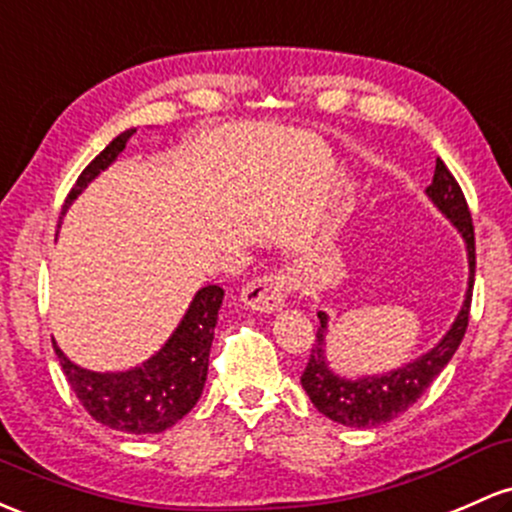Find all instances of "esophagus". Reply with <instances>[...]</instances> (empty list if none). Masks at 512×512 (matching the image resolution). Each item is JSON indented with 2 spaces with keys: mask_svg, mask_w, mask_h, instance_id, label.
Listing matches in <instances>:
<instances>
[{
  "mask_svg": "<svg viewBox=\"0 0 512 512\" xmlns=\"http://www.w3.org/2000/svg\"><path fill=\"white\" fill-rule=\"evenodd\" d=\"M291 282L284 272H269L250 279L240 291V301L252 313H274L284 306Z\"/></svg>",
  "mask_w": 512,
  "mask_h": 512,
  "instance_id": "esophagus-1",
  "label": "esophagus"
}]
</instances>
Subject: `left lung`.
Masks as SVG:
<instances>
[{
	"mask_svg": "<svg viewBox=\"0 0 512 512\" xmlns=\"http://www.w3.org/2000/svg\"><path fill=\"white\" fill-rule=\"evenodd\" d=\"M425 194L464 238L466 260H469V286H466L462 311L449 325L445 338L425 355L415 357L403 367L391 369V372L367 374L359 376V379H347V376L335 374L330 369L328 357H325L328 313L318 311L320 328L316 333V345L311 350V359H308L306 369L301 374V386L308 393L313 406L325 418L347 425V428H376V425L389 423L403 411H408L428 391V386L440 376L442 369L447 367L464 338L466 325H469L471 289H474L476 269L474 226H471V213L462 189H459L457 179L452 177V172L447 170L440 157H437L435 177H432V184L425 189Z\"/></svg>",
	"mask_w": 512,
	"mask_h": 512,
	"instance_id": "obj_1",
	"label": "left lung"
}]
</instances>
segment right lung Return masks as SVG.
I'll return each mask as SVG.
<instances>
[{
	"label": "right lung",
	"mask_w": 512,
	"mask_h": 512,
	"mask_svg": "<svg viewBox=\"0 0 512 512\" xmlns=\"http://www.w3.org/2000/svg\"><path fill=\"white\" fill-rule=\"evenodd\" d=\"M133 133L136 128L123 131L84 167L72 192L67 194L63 213L87 189V184L94 182L123 153ZM221 303V286L209 284L196 291L170 340L153 357L126 372L84 369L70 362L53 340L67 384L80 398L84 411L106 428L128 432V435H157L172 428L177 420L192 411L204 391Z\"/></svg>",
	"instance_id": "1"
}]
</instances>
